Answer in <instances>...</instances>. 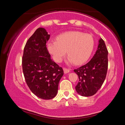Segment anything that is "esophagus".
Listing matches in <instances>:
<instances>
[{
    "mask_svg": "<svg viewBox=\"0 0 125 125\" xmlns=\"http://www.w3.org/2000/svg\"><path fill=\"white\" fill-rule=\"evenodd\" d=\"M63 71H64V73L65 74H67L69 72V69H67V68H63Z\"/></svg>",
    "mask_w": 125,
    "mask_h": 125,
    "instance_id": "obj_1",
    "label": "esophagus"
}]
</instances>
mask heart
I'll return each instance as SVG.
<instances>
[{
	"label": "heart",
	"instance_id": "obj_1",
	"mask_svg": "<svg viewBox=\"0 0 125 125\" xmlns=\"http://www.w3.org/2000/svg\"><path fill=\"white\" fill-rule=\"evenodd\" d=\"M94 47L92 35L79 31H69L58 35L56 40H50L47 43L48 51L56 62L60 63L67 53V62L82 64L89 58Z\"/></svg>",
	"mask_w": 125,
	"mask_h": 125
}]
</instances>
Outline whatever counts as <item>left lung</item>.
Masks as SVG:
<instances>
[{
	"mask_svg": "<svg viewBox=\"0 0 125 125\" xmlns=\"http://www.w3.org/2000/svg\"><path fill=\"white\" fill-rule=\"evenodd\" d=\"M107 55L108 51L105 42L100 39L98 50L92 60L86 64L74 70L79 78L75 90L80 95L92 96L101 88L106 75Z\"/></svg>",
	"mask_w": 125,
	"mask_h": 125,
	"instance_id": "left-lung-1",
	"label": "left lung"
}]
</instances>
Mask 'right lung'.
Listing matches in <instances>:
<instances>
[{
  "instance_id": "right-lung-1",
  "label": "right lung",
  "mask_w": 125,
  "mask_h": 125,
  "mask_svg": "<svg viewBox=\"0 0 125 125\" xmlns=\"http://www.w3.org/2000/svg\"><path fill=\"white\" fill-rule=\"evenodd\" d=\"M50 37L45 29L38 28L27 40L22 60L23 73L30 89L45 100L56 96L64 73L62 68L51 58L46 46Z\"/></svg>"
}]
</instances>
